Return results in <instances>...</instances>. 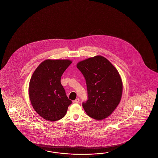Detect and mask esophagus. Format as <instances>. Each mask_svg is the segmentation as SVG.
Instances as JSON below:
<instances>
[{"mask_svg":"<svg viewBox=\"0 0 158 158\" xmlns=\"http://www.w3.org/2000/svg\"><path fill=\"white\" fill-rule=\"evenodd\" d=\"M79 102V99L78 98H76L75 100L73 101V103H78Z\"/></svg>","mask_w":158,"mask_h":158,"instance_id":"obj_1","label":"esophagus"}]
</instances>
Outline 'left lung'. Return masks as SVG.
I'll list each match as a JSON object with an SVG mask.
<instances>
[{
    "label": "left lung",
    "mask_w": 158,
    "mask_h": 158,
    "mask_svg": "<svg viewBox=\"0 0 158 158\" xmlns=\"http://www.w3.org/2000/svg\"><path fill=\"white\" fill-rule=\"evenodd\" d=\"M76 66L87 85L88 100L82 103L86 114L97 120L108 117L120 103L122 96L123 82L118 72L100 55L80 61Z\"/></svg>",
    "instance_id": "left-lung-1"
}]
</instances>
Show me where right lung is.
<instances>
[{
	"label": "right lung",
	"mask_w": 158,
	"mask_h": 158,
	"mask_svg": "<svg viewBox=\"0 0 158 158\" xmlns=\"http://www.w3.org/2000/svg\"><path fill=\"white\" fill-rule=\"evenodd\" d=\"M71 64L69 60H45L33 73L29 98L35 111L45 120H60L72 103L60 83L61 76Z\"/></svg>",
	"instance_id": "right-lung-1"
}]
</instances>
